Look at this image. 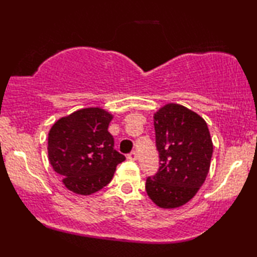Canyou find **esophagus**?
Instances as JSON below:
<instances>
[{
	"mask_svg": "<svg viewBox=\"0 0 257 257\" xmlns=\"http://www.w3.org/2000/svg\"><path fill=\"white\" fill-rule=\"evenodd\" d=\"M137 158H138V153H137L136 151H132L131 153L127 154V159H128V160L135 161V160H137Z\"/></svg>",
	"mask_w": 257,
	"mask_h": 257,
	"instance_id": "1",
	"label": "esophagus"
}]
</instances>
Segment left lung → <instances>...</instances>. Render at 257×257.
Returning a JSON list of instances; mask_svg holds the SVG:
<instances>
[{"mask_svg": "<svg viewBox=\"0 0 257 257\" xmlns=\"http://www.w3.org/2000/svg\"><path fill=\"white\" fill-rule=\"evenodd\" d=\"M160 167L146 180L150 199L160 208H178L205 182L213 156L207 122L194 111L166 104L153 115Z\"/></svg>", "mask_w": 257, "mask_h": 257, "instance_id": "obj_1", "label": "left lung"}]
</instances>
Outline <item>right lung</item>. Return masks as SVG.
Returning <instances> with one entry per match:
<instances>
[{
    "label": "right lung",
    "mask_w": 257,
    "mask_h": 257,
    "mask_svg": "<svg viewBox=\"0 0 257 257\" xmlns=\"http://www.w3.org/2000/svg\"><path fill=\"white\" fill-rule=\"evenodd\" d=\"M112 118L103 108L87 107L52 125L48 136L49 161L69 191L80 195L100 191L125 160L113 149V137L107 131Z\"/></svg>",
    "instance_id": "obj_1"
}]
</instances>
